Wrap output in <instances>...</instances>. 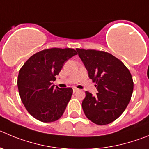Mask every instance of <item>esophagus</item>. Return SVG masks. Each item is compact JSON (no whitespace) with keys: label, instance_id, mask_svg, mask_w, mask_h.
Here are the masks:
<instances>
[{"label":"esophagus","instance_id":"obj_1","mask_svg":"<svg viewBox=\"0 0 149 149\" xmlns=\"http://www.w3.org/2000/svg\"><path fill=\"white\" fill-rule=\"evenodd\" d=\"M73 91H74V92H75V91H78V88H76V87H74V88H73Z\"/></svg>","mask_w":149,"mask_h":149}]
</instances>
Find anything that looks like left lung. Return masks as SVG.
<instances>
[{
	"mask_svg": "<svg viewBox=\"0 0 149 149\" xmlns=\"http://www.w3.org/2000/svg\"><path fill=\"white\" fill-rule=\"evenodd\" d=\"M76 50L98 91L96 96L86 91L82 102L84 114L97 125L110 123L123 114L130 101L134 88L132 74L122 61L109 53Z\"/></svg>",
	"mask_w": 149,
	"mask_h": 149,
	"instance_id": "8db88e82",
	"label": "left lung"
}]
</instances>
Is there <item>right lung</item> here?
Here are the masks:
<instances>
[{
  "instance_id": "add662e5",
  "label": "right lung",
  "mask_w": 149,
  "mask_h": 149,
  "mask_svg": "<svg viewBox=\"0 0 149 149\" xmlns=\"http://www.w3.org/2000/svg\"><path fill=\"white\" fill-rule=\"evenodd\" d=\"M77 54L69 48L44 49L30 57L20 69L17 87L20 99L35 119L50 123L63 115L73 90L54 87L52 82L64 63Z\"/></svg>"
}]
</instances>
